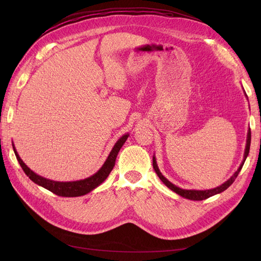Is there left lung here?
<instances>
[{
  "instance_id": "1",
  "label": "left lung",
  "mask_w": 261,
  "mask_h": 261,
  "mask_svg": "<svg viewBox=\"0 0 261 261\" xmlns=\"http://www.w3.org/2000/svg\"><path fill=\"white\" fill-rule=\"evenodd\" d=\"M245 96H246V93H245ZM246 97H247V96H246ZM250 138H251L250 129H248V133H247V140H246V148H245L244 160H243L242 164L240 165V168L238 169V171H236L230 178H228L226 181H224V183H223L222 185H220V186H218V187H216V188L206 189V191H195V189H183V188H179V187L175 186L174 184H172L169 179H167V178H165V177L162 175V173L160 172L159 168H158L156 161H155V158H154V156H153V159H152L153 169H154V171H155V173H156V175L159 176V178L163 181V183H164L165 185H167V186L171 189V191L175 192L177 195H179V196H181V197H184V198H186V199H191V200H203V199H207V198H209V197H211V196H215V195H217V194H220V193L224 192L227 187H230V186L233 184V181L235 180L236 177H238L240 171H241L242 168H243L244 162H245V160H246V158H247V155H248V153H249Z\"/></svg>"
}]
</instances>
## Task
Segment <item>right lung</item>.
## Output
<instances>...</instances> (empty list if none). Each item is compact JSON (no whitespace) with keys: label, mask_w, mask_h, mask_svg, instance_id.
Listing matches in <instances>:
<instances>
[{"label":"right lung","mask_w":261,"mask_h":261,"mask_svg":"<svg viewBox=\"0 0 261 261\" xmlns=\"http://www.w3.org/2000/svg\"><path fill=\"white\" fill-rule=\"evenodd\" d=\"M127 138H128V134H125V135H123L120 139L116 141V144L114 145L113 149L111 150V152H110L105 164L102 165L101 169L96 173V174H93L92 176L87 177L85 179L75 180V181H55V180L44 178L40 175L36 174L35 172L31 171L27 167V165L22 162V160L18 155L14 145H13V149H14L15 155H16L21 169L23 170V172L26 173V175L34 181V183L38 184L39 186L44 187L45 189H48V191L52 192L53 194L58 195V196L78 197V196H83V195L88 194L89 192L92 191V189L98 187L100 184L103 183V181L107 179V177L110 174V172L113 170L118 151H120V149L125 144V141Z\"/></svg>","instance_id":"add662e5"}]
</instances>
